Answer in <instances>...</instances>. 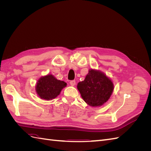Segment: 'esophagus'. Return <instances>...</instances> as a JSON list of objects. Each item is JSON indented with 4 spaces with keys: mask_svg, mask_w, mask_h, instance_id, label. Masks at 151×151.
Wrapping results in <instances>:
<instances>
[{
    "mask_svg": "<svg viewBox=\"0 0 151 151\" xmlns=\"http://www.w3.org/2000/svg\"><path fill=\"white\" fill-rule=\"evenodd\" d=\"M70 86H74L76 85V81H71L70 82Z\"/></svg>",
    "mask_w": 151,
    "mask_h": 151,
    "instance_id": "obj_1",
    "label": "esophagus"
}]
</instances>
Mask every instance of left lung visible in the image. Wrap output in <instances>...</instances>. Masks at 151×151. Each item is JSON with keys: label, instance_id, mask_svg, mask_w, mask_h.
<instances>
[{"label": "left lung", "instance_id": "obj_1", "mask_svg": "<svg viewBox=\"0 0 151 151\" xmlns=\"http://www.w3.org/2000/svg\"><path fill=\"white\" fill-rule=\"evenodd\" d=\"M82 98L92 107L101 106L108 101L114 90L112 80L104 72L91 68L85 79L77 86Z\"/></svg>", "mask_w": 151, "mask_h": 151}]
</instances>
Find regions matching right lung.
Wrapping results in <instances>:
<instances>
[{
	"label": "right lung",
	"instance_id": "add662e5",
	"mask_svg": "<svg viewBox=\"0 0 151 151\" xmlns=\"http://www.w3.org/2000/svg\"><path fill=\"white\" fill-rule=\"evenodd\" d=\"M66 86L67 83L64 81L58 80L52 74H48L38 79L35 90L41 99L50 101L57 98Z\"/></svg>",
	"mask_w": 151,
	"mask_h": 151
}]
</instances>
